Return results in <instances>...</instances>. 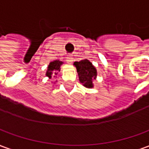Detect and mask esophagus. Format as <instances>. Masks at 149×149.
Segmentation results:
<instances>
[{
    "instance_id": "34e87169",
    "label": "esophagus",
    "mask_w": 149,
    "mask_h": 149,
    "mask_svg": "<svg viewBox=\"0 0 149 149\" xmlns=\"http://www.w3.org/2000/svg\"><path fill=\"white\" fill-rule=\"evenodd\" d=\"M66 60H67V62H68V64H72V61H73V58H72V56H67Z\"/></svg>"
}]
</instances>
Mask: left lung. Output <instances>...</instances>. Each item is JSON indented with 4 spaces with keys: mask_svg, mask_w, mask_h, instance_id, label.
<instances>
[{
    "mask_svg": "<svg viewBox=\"0 0 149 149\" xmlns=\"http://www.w3.org/2000/svg\"><path fill=\"white\" fill-rule=\"evenodd\" d=\"M73 65L77 68L80 82L85 88H93L94 87L93 81L97 79V71L92 62L84 59L74 62Z\"/></svg>",
    "mask_w": 149,
    "mask_h": 149,
    "instance_id": "left-lung-1",
    "label": "left lung"
}]
</instances>
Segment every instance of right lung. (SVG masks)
<instances>
[{
	"label": "right lung",
	"instance_id": "1",
	"mask_svg": "<svg viewBox=\"0 0 149 149\" xmlns=\"http://www.w3.org/2000/svg\"><path fill=\"white\" fill-rule=\"evenodd\" d=\"M64 64V62L61 61L59 60H56L54 61H52L49 63L48 65V69L46 71V77H48L49 79L53 77H56V75H57L58 72L61 71V66ZM55 83V82H54Z\"/></svg>",
	"mask_w": 149,
	"mask_h": 149
}]
</instances>
